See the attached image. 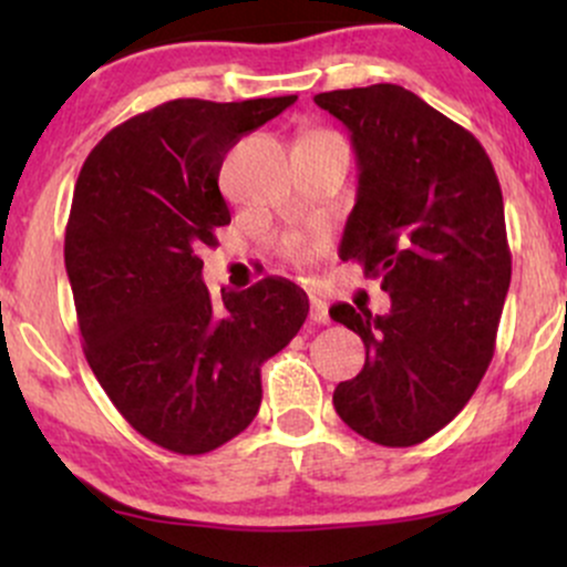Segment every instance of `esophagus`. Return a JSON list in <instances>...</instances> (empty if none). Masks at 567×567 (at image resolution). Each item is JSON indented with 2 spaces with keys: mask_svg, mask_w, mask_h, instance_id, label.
Masks as SVG:
<instances>
[{
  "mask_svg": "<svg viewBox=\"0 0 567 567\" xmlns=\"http://www.w3.org/2000/svg\"><path fill=\"white\" fill-rule=\"evenodd\" d=\"M309 320L315 322V324L328 322L330 320V317H328V306H324L322 301H317V298H315V301H311V309H309Z\"/></svg>",
  "mask_w": 567,
  "mask_h": 567,
  "instance_id": "34e87169",
  "label": "esophagus"
}]
</instances>
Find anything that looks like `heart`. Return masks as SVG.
<instances>
[{
    "mask_svg": "<svg viewBox=\"0 0 567 567\" xmlns=\"http://www.w3.org/2000/svg\"><path fill=\"white\" fill-rule=\"evenodd\" d=\"M322 138H338V135L328 133V130H309V133L301 135V141H322ZM322 250H324V239L315 237V239H309V243H301V245L292 247L290 261L296 266H306V264L315 261Z\"/></svg>",
    "mask_w": 567,
    "mask_h": 567,
    "instance_id": "obj_1",
    "label": "heart"
}]
</instances>
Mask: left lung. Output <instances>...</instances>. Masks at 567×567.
Instances as JSON below:
<instances>
[{"label":"left lung","instance_id":"obj_1","mask_svg":"<svg viewBox=\"0 0 567 567\" xmlns=\"http://www.w3.org/2000/svg\"><path fill=\"white\" fill-rule=\"evenodd\" d=\"M315 103L349 127L360 171L341 258L392 298L389 315L330 309L365 343V368L336 386V413L370 442L419 445L472 400L496 349L512 279L496 171L470 130L400 84Z\"/></svg>","mask_w":567,"mask_h":567}]
</instances>
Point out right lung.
I'll return each mask as SVG.
<instances>
[{"label":"right lung","instance_id":"right-lung-1","mask_svg":"<svg viewBox=\"0 0 567 567\" xmlns=\"http://www.w3.org/2000/svg\"><path fill=\"white\" fill-rule=\"evenodd\" d=\"M296 97L167 101L103 135L76 178L63 256L84 357L127 424L165 451L210 453L245 432L261 365L309 315L282 277L216 306L199 258L231 220L224 157Z\"/></svg>","mask_w":567,"mask_h":567}]
</instances>
